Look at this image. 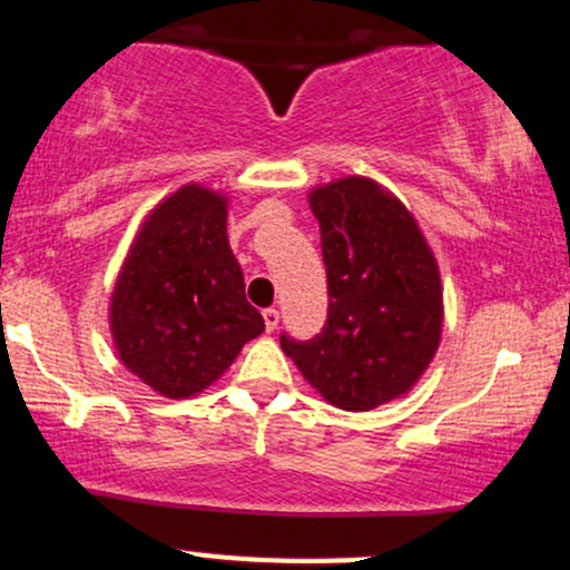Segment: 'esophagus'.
<instances>
[{"mask_svg": "<svg viewBox=\"0 0 570 570\" xmlns=\"http://www.w3.org/2000/svg\"><path fill=\"white\" fill-rule=\"evenodd\" d=\"M263 318H265V330L273 332V330H276V326H278V318H281V316H278L276 307H265Z\"/></svg>", "mask_w": 570, "mask_h": 570, "instance_id": "esophagus-1", "label": "esophagus"}]
</instances>
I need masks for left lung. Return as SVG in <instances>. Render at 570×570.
Instances as JSON below:
<instances>
[{"mask_svg": "<svg viewBox=\"0 0 570 570\" xmlns=\"http://www.w3.org/2000/svg\"><path fill=\"white\" fill-rule=\"evenodd\" d=\"M322 227L330 313L322 335L281 348L326 402L367 412L421 381L442 340L434 252L394 193L343 176L307 195Z\"/></svg>", "mask_w": 570, "mask_h": 570, "instance_id": "8db88e82", "label": "left lung"}]
</instances>
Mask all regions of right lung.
<instances>
[{
    "label": "right lung",
    "mask_w": 570,
    "mask_h": 570,
    "mask_svg": "<svg viewBox=\"0 0 570 570\" xmlns=\"http://www.w3.org/2000/svg\"><path fill=\"white\" fill-rule=\"evenodd\" d=\"M120 362L168 399L200 394L265 332L227 240V195L185 185L141 222L109 299Z\"/></svg>",
    "instance_id": "add662e5"
}]
</instances>
